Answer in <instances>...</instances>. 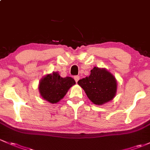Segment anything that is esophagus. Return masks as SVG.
Returning a JSON list of instances; mask_svg holds the SVG:
<instances>
[{"mask_svg":"<svg viewBox=\"0 0 150 150\" xmlns=\"http://www.w3.org/2000/svg\"><path fill=\"white\" fill-rule=\"evenodd\" d=\"M74 79H75V82H76V83H78V81L80 79V77L79 76H75V77H74Z\"/></svg>","mask_w":150,"mask_h":150,"instance_id":"34e87169","label":"esophagus"}]
</instances>
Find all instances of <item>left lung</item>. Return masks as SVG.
I'll return each mask as SVG.
<instances>
[{
    "instance_id": "1",
    "label": "left lung",
    "mask_w": 150,
    "mask_h": 150,
    "mask_svg": "<svg viewBox=\"0 0 150 150\" xmlns=\"http://www.w3.org/2000/svg\"><path fill=\"white\" fill-rule=\"evenodd\" d=\"M78 84L84 90L89 100L98 105L111 101L117 91V81L105 68L94 67L91 75L80 80Z\"/></svg>"
}]
</instances>
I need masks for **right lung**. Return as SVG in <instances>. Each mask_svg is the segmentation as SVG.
Here are the masks:
<instances>
[{"label": "right lung", "mask_w": 150, "mask_h": 150, "mask_svg": "<svg viewBox=\"0 0 150 150\" xmlns=\"http://www.w3.org/2000/svg\"><path fill=\"white\" fill-rule=\"evenodd\" d=\"M75 84V81L71 77L62 78L58 72H52L40 80L39 91L44 100L54 104L62 100L68 90Z\"/></svg>", "instance_id": "right-lung-1"}]
</instances>
